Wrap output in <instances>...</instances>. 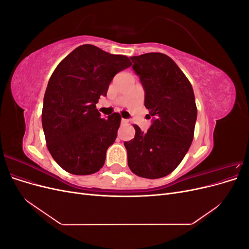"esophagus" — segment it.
Masks as SVG:
<instances>
[{"label":"esophagus","mask_w":249,"mask_h":249,"mask_svg":"<svg viewBox=\"0 0 249 249\" xmlns=\"http://www.w3.org/2000/svg\"><path fill=\"white\" fill-rule=\"evenodd\" d=\"M122 124H127V120L124 119V118H123V119H122Z\"/></svg>","instance_id":"1"}]
</instances>
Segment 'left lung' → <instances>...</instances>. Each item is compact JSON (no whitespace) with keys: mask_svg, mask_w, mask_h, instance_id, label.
I'll list each match as a JSON object with an SVG mask.
<instances>
[{"mask_svg":"<svg viewBox=\"0 0 249 249\" xmlns=\"http://www.w3.org/2000/svg\"><path fill=\"white\" fill-rule=\"evenodd\" d=\"M144 88V106L153 124L146 133L134 124L135 137L124 142L127 165L146 178L166 177L182 162L193 136L197 108L191 83L162 53L131 57Z\"/></svg>","mask_w":249,"mask_h":249,"instance_id":"left-lung-1","label":"left lung"}]
</instances>
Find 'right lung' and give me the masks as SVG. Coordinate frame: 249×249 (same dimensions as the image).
Here are the masks:
<instances>
[{"label":"right lung","instance_id":"right-lung-1","mask_svg":"<svg viewBox=\"0 0 249 249\" xmlns=\"http://www.w3.org/2000/svg\"><path fill=\"white\" fill-rule=\"evenodd\" d=\"M131 65L126 56L83 44L52 73L41 122L49 152L65 171L86 176L104 166L122 117L113 113L102 118L95 104L107 94L113 77Z\"/></svg>","mask_w":249,"mask_h":249}]
</instances>
